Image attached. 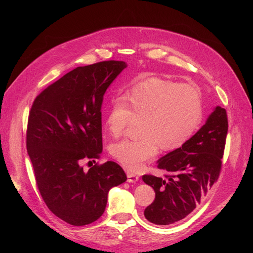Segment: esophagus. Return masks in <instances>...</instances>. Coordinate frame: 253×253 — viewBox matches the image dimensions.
<instances>
[{"instance_id": "34e87169", "label": "esophagus", "mask_w": 253, "mask_h": 253, "mask_svg": "<svg viewBox=\"0 0 253 253\" xmlns=\"http://www.w3.org/2000/svg\"><path fill=\"white\" fill-rule=\"evenodd\" d=\"M126 176H127V182H136L137 180L139 179L138 175H136V174H134L132 172H127Z\"/></svg>"}]
</instances>
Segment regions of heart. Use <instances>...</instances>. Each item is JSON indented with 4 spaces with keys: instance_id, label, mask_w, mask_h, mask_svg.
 I'll return each instance as SVG.
<instances>
[{
    "instance_id": "heart-1",
    "label": "heart",
    "mask_w": 253,
    "mask_h": 253,
    "mask_svg": "<svg viewBox=\"0 0 253 253\" xmlns=\"http://www.w3.org/2000/svg\"><path fill=\"white\" fill-rule=\"evenodd\" d=\"M138 120V137L124 139L111 147L112 156L129 171L140 170L143 164L163 151L181 148L203 119L200 90L191 84L152 78L137 84L116 99L106 114V128L120 137L132 122Z\"/></svg>"
}]
</instances>
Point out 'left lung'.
I'll use <instances>...</instances> for the list:
<instances>
[{"instance_id":"1","label":"left lung","mask_w":253,"mask_h":253,"mask_svg":"<svg viewBox=\"0 0 253 253\" xmlns=\"http://www.w3.org/2000/svg\"><path fill=\"white\" fill-rule=\"evenodd\" d=\"M228 132L225 109L216 106L191 138L157 162L165 177L145 174L142 180L155 191L144 216L156 225H171L188 216L218 179Z\"/></svg>"}]
</instances>
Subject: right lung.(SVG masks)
I'll list each match as a JSON object with an SVG mask.
<instances>
[{
  "label": "right lung",
  "mask_w": 253,
  "mask_h": 253,
  "mask_svg": "<svg viewBox=\"0 0 253 253\" xmlns=\"http://www.w3.org/2000/svg\"><path fill=\"white\" fill-rule=\"evenodd\" d=\"M126 67L114 60L79 66L38 95L30 109L26 148L36 183L48 209L73 226L97 220L110 189L126 180L114 162L87 172L81 166L100 157L103 95Z\"/></svg>",
  "instance_id": "obj_1"
}]
</instances>
